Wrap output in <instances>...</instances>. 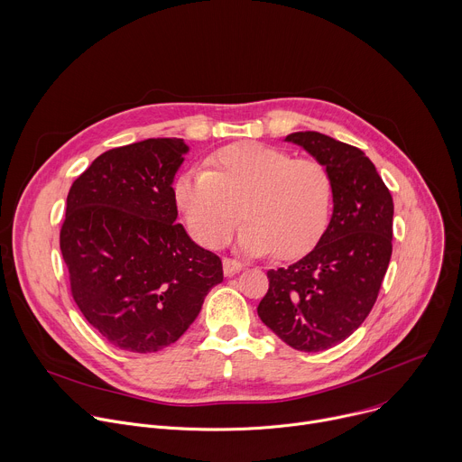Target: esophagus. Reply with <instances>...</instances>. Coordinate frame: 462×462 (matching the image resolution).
Masks as SVG:
<instances>
[{
	"mask_svg": "<svg viewBox=\"0 0 462 462\" xmlns=\"http://www.w3.org/2000/svg\"><path fill=\"white\" fill-rule=\"evenodd\" d=\"M243 269V263L237 261V259H232V257H225L223 259V271L226 276H234L236 273H239Z\"/></svg>",
	"mask_w": 462,
	"mask_h": 462,
	"instance_id": "esophagus-1",
	"label": "esophagus"
}]
</instances>
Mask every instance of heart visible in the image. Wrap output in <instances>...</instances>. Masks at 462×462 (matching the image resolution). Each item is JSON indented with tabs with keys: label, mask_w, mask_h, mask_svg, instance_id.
Returning a JSON list of instances; mask_svg holds the SVG:
<instances>
[{
	"label": "heart",
	"mask_w": 462,
	"mask_h": 462,
	"mask_svg": "<svg viewBox=\"0 0 462 462\" xmlns=\"http://www.w3.org/2000/svg\"><path fill=\"white\" fill-rule=\"evenodd\" d=\"M175 203L191 236L208 248L225 245L239 212L246 221L239 245L250 254L273 250L291 259L323 234L333 208V177L316 159H294L282 148L237 143L207 159L205 173L177 179Z\"/></svg>",
	"instance_id": "b5f03b06"
}]
</instances>
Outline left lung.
<instances>
[{"label": "left lung", "instance_id": "8db88e82", "mask_svg": "<svg viewBox=\"0 0 462 462\" xmlns=\"http://www.w3.org/2000/svg\"><path fill=\"white\" fill-rule=\"evenodd\" d=\"M287 141L331 173L335 208L305 257L267 273L257 314L292 349L316 353L349 338L378 298L393 252V197L362 150L318 131Z\"/></svg>", "mask_w": 462, "mask_h": 462}]
</instances>
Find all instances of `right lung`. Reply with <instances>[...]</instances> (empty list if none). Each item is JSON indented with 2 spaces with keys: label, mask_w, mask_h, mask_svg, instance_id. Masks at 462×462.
<instances>
[{
  "label": "right lung",
  "mask_w": 462,
  "mask_h": 462,
  "mask_svg": "<svg viewBox=\"0 0 462 462\" xmlns=\"http://www.w3.org/2000/svg\"><path fill=\"white\" fill-rule=\"evenodd\" d=\"M186 152L182 139L113 148L68 193L60 250L71 296L124 351L153 353L177 342L223 282L221 257L175 223L171 182Z\"/></svg>",
  "instance_id": "obj_1"
}]
</instances>
